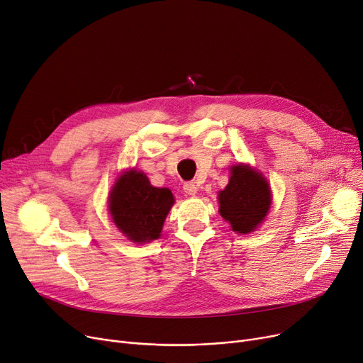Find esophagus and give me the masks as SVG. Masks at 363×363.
<instances>
[{"label": "esophagus", "instance_id": "34e87169", "mask_svg": "<svg viewBox=\"0 0 363 363\" xmlns=\"http://www.w3.org/2000/svg\"><path fill=\"white\" fill-rule=\"evenodd\" d=\"M184 191L188 196H196L197 191H199V188H197V185L194 182H185L184 184Z\"/></svg>", "mask_w": 363, "mask_h": 363}]
</instances>
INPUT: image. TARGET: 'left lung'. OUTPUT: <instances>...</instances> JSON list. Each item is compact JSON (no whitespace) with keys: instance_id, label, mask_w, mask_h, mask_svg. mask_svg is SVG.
Masks as SVG:
<instances>
[{"instance_id":"left-lung-1","label":"left lung","mask_w":363,"mask_h":363,"mask_svg":"<svg viewBox=\"0 0 363 363\" xmlns=\"http://www.w3.org/2000/svg\"><path fill=\"white\" fill-rule=\"evenodd\" d=\"M220 216L233 231L250 234L264 220L272 203L271 186L264 177L249 164H234L230 182L219 191Z\"/></svg>"}]
</instances>
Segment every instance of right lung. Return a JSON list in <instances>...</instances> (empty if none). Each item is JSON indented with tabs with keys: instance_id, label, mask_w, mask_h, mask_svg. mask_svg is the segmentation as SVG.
Masks as SVG:
<instances>
[{
	"instance_id": "add662e5",
	"label": "right lung",
	"mask_w": 363,
	"mask_h": 363,
	"mask_svg": "<svg viewBox=\"0 0 363 363\" xmlns=\"http://www.w3.org/2000/svg\"><path fill=\"white\" fill-rule=\"evenodd\" d=\"M174 203L170 189L152 186L145 174L132 169L123 172L111 188L108 213L128 240L145 244L160 237Z\"/></svg>"
}]
</instances>
